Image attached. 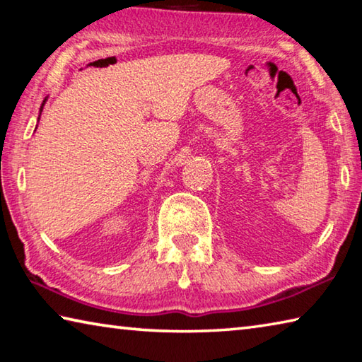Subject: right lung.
Returning a JSON list of instances; mask_svg holds the SVG:
<instances>
[{
	"label": "right lung",
	"mask_w": 362,
	"mask_h": 362,
	"mask_svg": "<svg viewBox=\"0 0 362 362\" xmlns=\"http://www.w3.org/2000/svg\"><path fill=\"white\" fill-rule=\"evenodd\" d=\"M46 100H47V99H45V100H42V103H41V108H40V116H41V112H42V107H45V103H46ZM40 116H38V121H40Z\"/></svg>",
	"instance_id": "right-lung-1"
}]
</instances>
